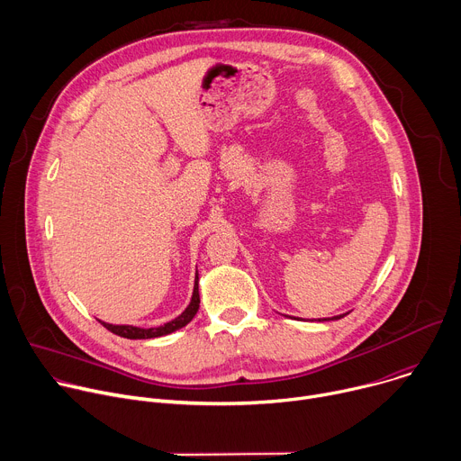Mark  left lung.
<instances>
[{
    "instance_id": "left-lung-1",
    "label": "left lung",
    "mask_w": 461,
    "mask_h": 461,
    "mask_svg": "<svg viewBox=\"0 0 461 461\" xmlns=\"http://www.w3.org/2000/svg\"><path fill=\"white\" fill-rule=\"evenodd\" d=\"M341 317H345V315H336V317H332V321L334 319H341ZM319 321H328V319H319Z\"/></svg>"
}]
</instances>
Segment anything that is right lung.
Returning <instances> with one entry per match:
<instances>
[{
    "mask_svg": "<svg viewBox=\"0 0 461 461\" xmlns=\"http://www.w3.org/2000/svg\"><path fill=\"white\" fill-rule=\"evenodd\" d=\"M199 304H201V295H199V274H196L194 277V288H193V297H191V303L189 306L173 321L162 324V326H157V328H139V326H127V324H109V322H104L100 321L109 332L120 336V338H125V339H151V338H160V336H167L175 330H180L182 326H185L193 317L194 313L199 312Z\"/></svg>",
    "mask_w": 461,
    "mask_h": 461,
    "instance_id": "1",
    "label": "right lung"
}]
</instances>
